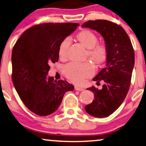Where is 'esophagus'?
<instances>
[{
    "mask_svg": "<svg viewBox=\"0 0 146 146\" xmlns=\"http://www.w3.org/2000/svg\"><path fill=\"white\" fill-rule=\"evenodd\" d=\"M75 90H77V91H82L83 89L81 87H78V86H75Z\"/></svg>",
    "mask_w": 146,
    "mask_h": 146,
    "instance_id": "obj_1",
    "label": "esophagus"
}]
</instances>
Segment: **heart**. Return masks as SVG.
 Wrapping results in <instances>:
<instances>
[{
	"mask_svg": "<svg viewBox=\"0 0 146 146\" xmlns=\"http://www.w3.org/2000/svg\"><path fill=\"white\" fill-rule=\"evenodd\" d=\"M75 38L79 43L87 48L85 58H89L94 62L97 68L105 64L108 56V49L106 44L98 43V37L91 31L82 30L76 34ZM70 45L69 38H65L58 46V54L60 59L65 60L68 58V48ZM94 66L89 62L78 64L71 63L64 68V73L69 80L75 84H80L85 78L93 75Z\"/></svg>",
	"mask_w": 146,
	"mask_h": 146,
	"instance_id": "heart-1",
	"label": "heart"
}]
</instances>
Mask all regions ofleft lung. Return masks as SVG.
<instances>
[{
  "label": "left lung",
  "mask_w": 146,
  "mask_h": 146,
  "mask_svg": "<svg viewBox=\"0 0 146 146\" xmlns=\"http://www.w3.org/2000/svg\"><path fill=\"white\" fill-rule=\"evenodd\" d=\"M82 27L96 30L105 39L108 49L106 66L93 80L105 84L101 90L92 86L90 90L94 94V100L84 107L89 114L97 117L109 116L123 103L131 85L135 64V52L131 41L125 30L110 21H88Z\"/></svg>",
  "instance_id": "1"
}]
</instances>
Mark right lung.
Here are the masks:
<instances>
[{
    "mask_svg": "<svg viewBox=\"0 0 146 146\" xmlns=\"http://www.w3.org/2000/svg\"><path fill=\"white\" fill-rule=\"evenodd\" d=\"M78 23H47L24 32L11 53L13 84L21 100L29 109L45 116L55 112L66 92L74 86L66 80L47 75L49 65L58 61V46L75 31Z\"/></svg>",
    "mask_w": 146,
    "mask_h": 146,
    "instance_id": "obj_1",
    "label": "right lung"
}]
</instances>
